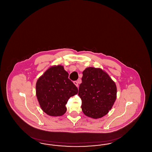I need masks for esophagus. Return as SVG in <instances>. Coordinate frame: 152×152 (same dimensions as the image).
Masks as SVG:
<instances>
[{
  "mask_svg": "<svg viewBox=\"0 0 152 152\" xmlns=\"http://www.w3.org/2000/svg\"><path fill=\"white\" fill-rule=\"evenodd\" d=\"M73 83L75 84V85L77 87H79V84H78V82L77 81H73Z\"/></svg>",
  "mask_w": 152,
  "mask_h": 152,
  "instance_id": "34e87169",
  "label": "esophagus"
}]
</instances>
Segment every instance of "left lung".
<instances>
[{"instance_id": "1", "label": "left lung", "mask_w": 152, "mask_h": 152, "mask_svg": "<svg viewBox=\"0 0 152 152\" xmlns=\"http://www.w3.org/2000/svg\"><path fill=\"white\" fill-rule=\"evenodd\" d=\"M79 94L85 115L99 118L106 115L116 101L115 83L100 68H87L83 72Z\"/></svg>"}]
</instances>
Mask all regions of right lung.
<instances>
[{
  "mask_svg": "<svg viewBox=\"0 0 152 152\" xmlns=\"http://www.w3.org/2000/svg\"><path fill=\"white\" fill-rule=\"evenodd\" d=\"M63 66H53L37 80V99L44 112L51 116L63 115L69 99L78 93V89L68 79Z\"/></svg>",
  "mask_w": 152,
  "mask_h": 152,
  "instance_id": "1",
  "label": "right lung"
}]
</instances>
